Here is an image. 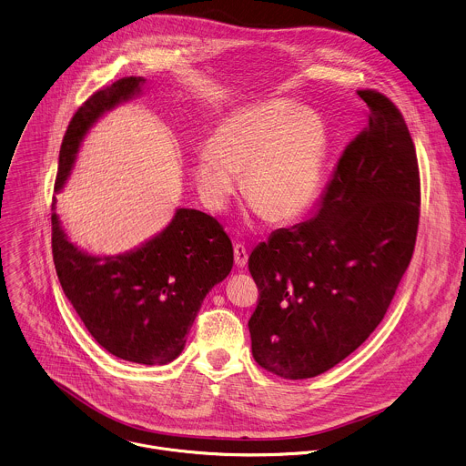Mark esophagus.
<instances>
[{"label": "esophagus", "instance_id": "esophagus-1", "mask_svg": "<svg viewBox=\"0 0 466 466\" xmlns=\"http://www.w3.org/2000/svg\"><path fill=\"white\" fill-rule=\"evenodd\" d=\"M234 259H236V265L239 268H243L248 261V252H247V247L241 245V243H236L234 245Z\"/></svg>", "mask_w": 466, "mask_h": 466}]
</instances>
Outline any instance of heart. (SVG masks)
<instances>
[{
    "label": "heart",
    "mask_w": 466,
    "mask_h": 466,
    "mask_svg": "<svg viewBox=\"0 0 466 466\" xmlns=\"http://www.w3.org/2000/svg\"><path fill=\"white\" fill-rule=\"evenodd\" d=\"M329 155L326 120L284 100L258 102L230 115L196 160L203 198L223 208L245 175L243 192L274 221L302 216L319 198Z\"/></svg>",
    "instance_id": "heart-1"
}]
</instances>
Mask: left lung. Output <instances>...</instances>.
Returning <instances> with one entry per match:
<instances>
[{"instance_id":"8db88e82","label":"left lung","mask_w":466,"mask_h":466,"mask_svg":"<svg viewBox=\"0 0 466 466\" xmlns=\"http://www.w3.org/2000/svg\"><path fill=\"white\" fill-rule=\"evenodd\" d=\"M359 95L370 124L346 146L315 218L272 232L248 258L259 289L248 320L252 355L280 378H313L362 346L414 254V142L389 96Z\"/></svg>"}]
</instances>
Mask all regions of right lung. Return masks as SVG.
Returning a JSON list of instances; mask_svg holds the SVG:
<instances>
[{
	"mask_svg": "<svg viewBox=\"0 0 466 466\" xmlns=\"http://www.w3.org/2000/svg\"><path fill=\"white\" fill-rule=\"evenodd\" d=\"M142 83V77H122L83 102L61 144L56 190L88 127L106 109L138 94ZM52 256L65 295L95 340L115 357L146 366L167 364L182 353L205 295L230 274L234 261L223 225L194 208H178L164 232L116 258L81 252L54 212Z\"/></svg>",
	"mask_w": 466,
	"mask_h": 466,
	"instance_id": "add662e5",
	"label": "right lung"
}]
</instances>
